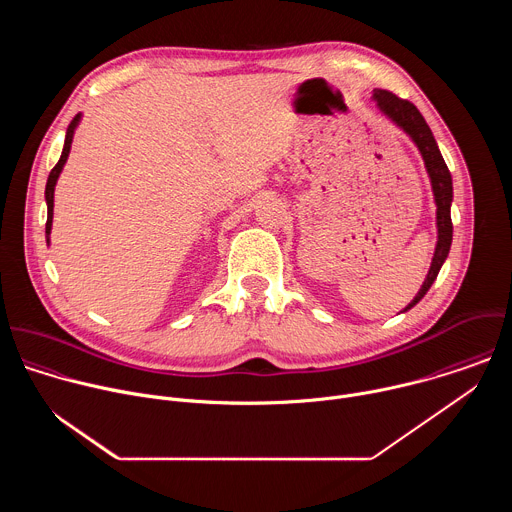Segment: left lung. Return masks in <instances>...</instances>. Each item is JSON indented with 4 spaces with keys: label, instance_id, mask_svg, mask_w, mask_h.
I'll return each instance as SVG.
<instances>
[{
    "label": "left lung",
    "instance_id": "left-lung-1",
    "mask_svg": "<svg viewBox=\"0 0 512 512\" xmlns=\"http://www.w3.org/2000/svg\"><path fill=\"white\" fill-rule=\"evenodd\" d=\"M373 101L377 103L379 111L391 119L399 129H403L411 141L417 145V150L423 158L429 182H431V190H433V200H435V227H437V243H435V251H433V259H431V267L427 271V277L421 285V289L417 291V296L411 300V304L403 310H411L415 304L421 302V298L427 294V289L431 287V283L435 281L437 273H440L450 247H452V198H454V188H452V174L442 158L440 148H437L435 137L429 129V125L425 123L423 115L417 111V107L405 99H399L397 95L377 89L373 95Z\"/></svg>",
    "mask_w": 512,
    "mask_h": 512
}]
</instances>
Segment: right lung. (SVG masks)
<instances>
[{
  "mask_svg": "<svg viewBox=\"0 0 512 512\" xmlns=\"http://www.w3.org/2000/svg\"><path fill=\"white\" fill-rule=\"evenodd\" d=\"M79 123H81V113H79L75 119L70 121L68 129H66V137H64V148H62L60 160H58V164L52 168V172H50V176H48V182H46V192H44V196H46V206H48V218H46V241H48V243H50V231H52V214H54V186H56V182H58V176H60V172H62V168H64V164H66V160H68V154H70V145H72V137H75V131H77Z\"/></svg>",
  "mask_w": 512,
  "mask_h": 512,
  "instance_id": "1",
  "label": "right lung"
}]
</instances>
